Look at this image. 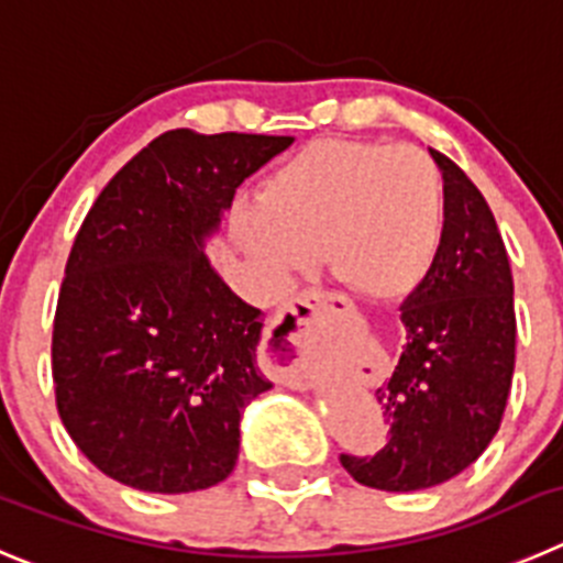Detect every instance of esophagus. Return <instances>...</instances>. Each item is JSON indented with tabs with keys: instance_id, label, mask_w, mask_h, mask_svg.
I'll use <instances>...</instances> for the list:
<instances>
[{
	"instance_id": "obj_1",
	"label": "esophagus",
	"mask_w": 563,
	"mask_h": 563,
	"mask_svg": "<svg viewBox=\"0 0 563 563\" xmlns=\"http://www.w3.org/2000/svg\"><path fill=\"white\" fill-rule=\"evenodd\" d=\"M330 306V297L322 291H302L269 324L264 339V372L280 386L308 388L317 375L311 355L302 346V322L308 313L322 311Z\"/></svg>"
}]
</instances>
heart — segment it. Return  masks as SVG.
I'll return each instance as SVG.
<instances>
[{
	"mask_svg": "<svg viewBox=\"0 0 563 563\" xmlns=\"http://www.w3.org/2000/svg\"><path fill=\"white\" fill-rule=\"evenodd\" d=\"M441 230L444 186L428 152L346 139L302 146L233 217L235 241L275 291L322 252L335 283L377 302L424 280Z\"/></svg>",
	"mask_w": 563,
	"mask_h": 563,
	"instance_id": "obj_1",
	"label": "heart"
}]
</instances>
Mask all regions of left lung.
I'll list each match as a JSON object with an SVG mask.
<instances>
[{"label":"left lung","instance_id":"1","mask_svg":"<svg viewBox=\"0 0 563 563\" xmlns=\"http://www.w3.org/2000/svg\"><path fill=\"white\" fill-rule=\"evenodd\" d=\"M430 155L444 177V230L400 308V364L375 391L391 428L377 453H341L355 481L383 492L439 486L481 459L500 430L517 358L514 277L495 213L448 155Z\"/></svg>","mask_w":563,"mask_h":563}]
</instances>
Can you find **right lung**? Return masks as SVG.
Listing matches in <instances>:
<instances>
[{"instance_id": "right-lung-1", "label": "right lung", "mask_w": 563, "mask_h": 563, "mask_svg": "<svg viewBox=\"0 0 563 563\" xmlns=\"http://www.w3.org/2000/svg\"><path fill=\"white\" fill-rule=\"evenodd\" d=\"M291 135L169 130L102 188L68 252L52 328L57 413L113 481L155 495L222 483L241 411L272 383L264 313L205 257L235 188Z\"/></svg>"}]
</instances>
